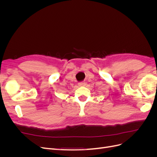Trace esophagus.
I'll return each instance as SVG.
<instances>
[{"label": "esophagus", "mask_w": 157, "mask_h": 157, "mask_svg": "<svg viewBox=\"0 0 157 157\" xmlns=\"http://www.w3.org/2000/svg\"><path fill=\"white\" fill-rule=\"evenodd\" d=\"M78 86H86V83H85L84 82H78Z\"/></svg>", "instance_id": "obj_1"}]
</instances>
